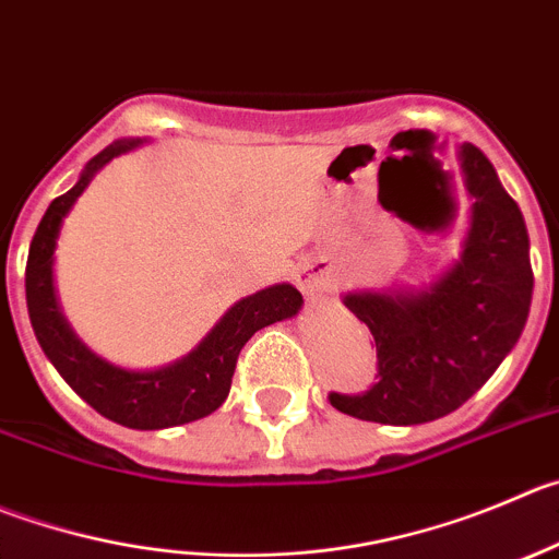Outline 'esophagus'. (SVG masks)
<instances>
[{
	"mask_svg": "<svg viewBox=\"0 0 559 559\" xmlns=\"http://www.w3.org/2000/svg\"><path fill=\"white\" fill-rule=\"evenodd\" d=\"M297 284H300L304 295L311 297V300H320V297H325L333 289L331 273H328V267L322 262L306 264L300 270V275H297Z\"/></svg>",
	"mask_w": 559,
	"mask_h": 559,
	"instance_id": "34e87169",
	"label": "esophagus"
}]
</instances>
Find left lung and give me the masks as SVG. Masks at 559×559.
Wrapping results in <instances>:
<instances>
[{
  "mask_svg": "<svg viewBox=\"0 0 559 559\" xmlns=\"http://www.w3.org/2000/svg\"><path fill=\"white\" fill-rule=\"evenodd\" d=\"M472 198L461 255L421 289L350 292L342 304L374 336L378 383L331 405L380 425H421L461 408L508 358L532 304L530 234L488 156L457 148Z\"/></svg>",
  "mask_w": 559,
  "mask_h": 559,
  "instance_id": "obj_1",
  "label": "left lung"
}]
</instances>
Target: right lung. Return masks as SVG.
<instances>
[{"label": "right lung", "instance_id": "1", "mask_svg": "<svg viewBox=\"0 0 559 559\" xmlns=\"http://www.w3.org/2000/svg\"><path fill=\"white\" fill-rule=\"evenodd\" d=\"M143 145L140 138L115 140L93 156L66 195L55 198L35 231L27 259V309L40 350L57 372L91 408L132 430H162L187 425L221 408L231 389L237 356L250 336L273 322L289 320L304 306V295L292 284H275L242 297L187 356L168 367L123 369L82 342L68 325L55 292V248L60 228L76 198L87 190L93 176L115 156Z\"/></svg>", "mask_w": 559, "mask_h": 559}]
</instances>
